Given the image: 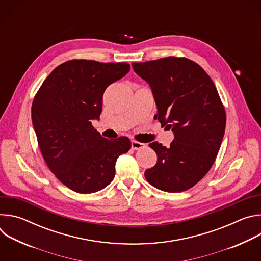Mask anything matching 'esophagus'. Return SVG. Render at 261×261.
I'll return each instance as SVG.
<instances>
[{"label": "esophagus", "mask_w": 261, "mask_h": 261, "mask_svg": "<svg viewBox=\"0 0 261 261\" xmlns=\"http://www.w3.org/2000/svg\"><path fill=\"white\" fill-rule=\"evenodd\" d=\"M145 146L144 143L142 142H139V141H136V140H132L131 141V147L133 148V150L137 151V150H141V148H143Z\"/></svg>", "instance_id": "1"}]
</instances>
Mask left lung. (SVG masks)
Returning a JSON list of instances; mask_svg holds the SVG:
<instances>
[{"label": "left lung", "mask_w": 261, "mask_h": 261, "mask_svg": "<svg viewBox=\"0 0 261 261\" xmlns=\"http://www.w3.org/2000/svg\"><path fill=\"white\" fill-rule=\"evenodd\" d=\"M132 66L153 91L158 107L155 120L174 133L168 147L158 141L148 144L157 163L144 176L165 192L188 190L211 169L224 136L226 114L216 86L202 67L187 58L167 57Z\"/></svg>", "instance_id": "left-lung-1"}]
</instances>
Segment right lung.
I'll list each match as a JSON object with an SVG mask.
<instances>
[{
    "label": "right lung",
    "mask_w": 261,
    "mask_h": 261,
    "mask_svg": "<svg viewBox=\"0 0 261 261\" xmlns=\"http://www.w3.org/2000/svg\"><path fill=\"white\" fill-rule=\"evenodd\" d=\"M129 70L128 63L70 60L51 71L34 97L32 122L41 154L74 192L104 189L115 177L118 157L130 150L128 137L106 139L92 125L106 88Z\"/></svg>",
    "instance_id": "right-lung-1"
}]
</instances>
